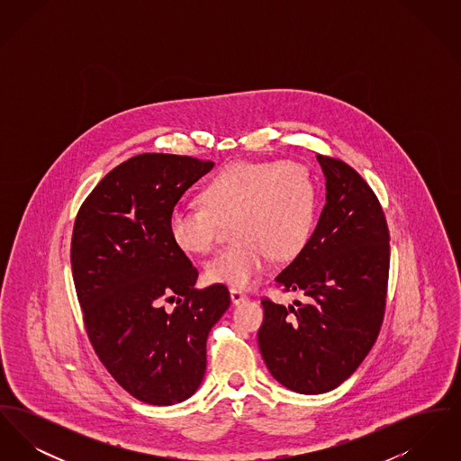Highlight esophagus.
<instances>
[{
    "instance_id": "34e87169",
    "label": "esophagus",
    "mask_w": 461,
    "mask_h": 461,
    "mask_svg": "<svg viewBox=\"0 0 461 461\" xmlns=\"http://www.w3.org/2000/svg\"><path fill=\"white\" fill-rule=\"evenodd\" d=\"M230 297H231V303H233L235 306H239V304L245 303V301L249 299V297H247L243 292L237 290V288H231V290H230Z\"/></svg>"
}]
</instances>
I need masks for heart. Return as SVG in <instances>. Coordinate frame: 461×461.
I'll return each instance as SVG.
<instances>
[{"mask_svg": "<svg viewBox=\"0 0 461 461\" xmlns=\"http://www.w3.org/2000/svg\"><path fill=\"white\" fill-rule=\"evenodd\" d=\"M200 205H177L169 216V235L186 254L209 252L221 222H231L237 241L211 261L207 282L233 288L254 285L271 258L297 254L314 218V181L306 166L285 162H233L202 190Z\"/></svg>", "mask_w": 461, "mask_h": 461, "instance_id": "1", "label": "heart"}]
</instances>
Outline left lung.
Segmentation results:
<instances>
[{
    "mask_svg": "<svg viewBox=\"0 0 461 461\" xmlns=\"http://www.w3.org/2000/svg\"><path fill=\"white\" fill-rule=\"evenodd\" d=\"M325 207L297 258L275 278L294 306L264 299L259 349L269 373L299 394L348 380L378 337L389 278V230L372 188L346 162L316 155Z\"/></svg>",
    "mask_w": 461,
    "mask_h": 461,
    "instance_id": "1",
    "label": "left lung"
}]
</instances>
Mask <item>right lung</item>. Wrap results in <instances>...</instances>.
<instances>
[{"instance_id": "obj_1", "label": "right lung", "mask_w": 461, "mask_h": 461, "mask_svg": "<svg viewBox=\"0 0 461 461\" xmlns=\"http://www.w3.org/2000/svg\"><path fill=\"white\" fill-rule=\"evenodd\" d=\"M212 167L186 155H136L95 186L74 222L70 264L89 342L147 404L195 394L207 335L230 307L226 286L195 288L197 267L169 235L177 200Z\"/></svg>"}]
</instances>
